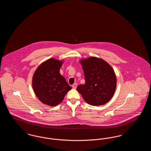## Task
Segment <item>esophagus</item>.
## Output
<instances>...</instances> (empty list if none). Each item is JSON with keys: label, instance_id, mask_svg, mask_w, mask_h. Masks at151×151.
Listing matches in <instances>:
<instances>
[{"label": "esophagus", "instance_id": "esophagus-1", "mask_svg": "<svg viewBox=\"0 0 151 151\" xmlns=\"http://www.w3.org/2000/svg\"><path fill=\"white\" fill-rule=\"evenodd\" d=\"M77 87V84L76 83H74L73 85H72V88L73 89H76Z\"/></svg>", "mask_w": 151, "mask_h": 151}]
</instances>
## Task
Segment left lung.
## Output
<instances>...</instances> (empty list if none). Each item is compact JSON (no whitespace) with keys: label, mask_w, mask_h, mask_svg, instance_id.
<instances>
[{"label":"left lung","mask_w":151,"mask_h":151,"mask_svg":"<svg viewBox=\"0 0 151 151\" xmlns=\"http://www.w3.org/2000/svg\"><path fill=\"white\" fill-rule=\"evenodd\" d=\"M86 83L79 85L77 90L84 100L91 105L107 103L115 92L116 78L113 68L102 59L90 57L80 61Z\"/></svg>","instance_id":"1"}]
</instances>
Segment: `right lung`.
<instances>
[{"instance_id":"right-lung-1","label":"right lung","mask_w":151,"mask_h":151,"mask_svg":"<svg viewBox=\"0 0 151 151\" xmlns=\"http://www.w3.org/2000/svg\"><path fill=\"white\" fill-rule=\"evenodd\" d=\"M62 62L49 59L40 65L33 75L32 86L36 96L51 106L60 104L72 88L59 72Z\"/></svg>"}]
</instances>
